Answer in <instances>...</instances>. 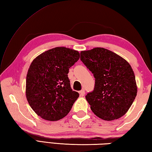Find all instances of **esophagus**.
Segmentation results:
<instances>
[{"label": "esophagus", "instance_id": "34e87169", "mask_svg": "<svg viewBox=\"0 0 152 152\" xmlns=\"http://www.w3.org/2000/svg\"><path fill=\"white\" fill-rule=\"evenodd\" d=\"M85 91L83 89L79 91V94H80V96H83L85 95Z\"/></svg>", "mask_w": 152, "mask_h": 152}]
</instances>
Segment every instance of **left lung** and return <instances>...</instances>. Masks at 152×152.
I'll return each mask as SVG.
<instances>
[{"label":"left lung","mask_w":152,"mask_h":152,"mask_svg":"<svg viewBox=\"0 0 152 152\" xmlns=\"http://www.w3.org/2000/svg\"><path fill=\"white\" fill-rule=\"evenodd\" d=\"M81 60L95 79L94 90L85 96L94 114L108 121L124 115L137 94L136 78L130 65L102 48L82 51Z\"/></svg>","instance_id":"8db88e82"}]
</instances>
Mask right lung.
<instances>
[{"label": "right lung", "instance_id": "add662e5", "mask_svg": "<svg viewBox=\"0 0 152 152\" xmlns=\"http://www.w3.org/2000/svg\"><path fill=\"white\" fill-rule=\"evenodd\" d=\"M79 51L65 47L48 50L33 60L26 75V95L42 118L57 121L69 113L79 93L72 90L69 68L78 61Z\"/></svg>", "mask_w": 152, "mask_h": 152}]
</instances>
